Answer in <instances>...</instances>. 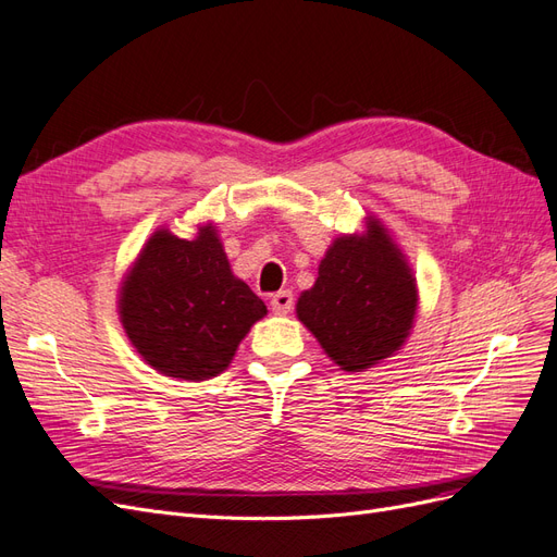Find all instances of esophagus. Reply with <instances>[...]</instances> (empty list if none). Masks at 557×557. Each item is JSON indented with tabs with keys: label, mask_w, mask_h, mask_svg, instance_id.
<instances>
[{
	"label": "esophagus",
	"mask_w": 557,
	"mask_h": 557,
	"mask_svg": "<svg viewBox=\"0 0 557 557\" xmlns=\"http://www.w3.org/2000/svg\"><path fill=\"white\" fill-rule=\"evenodd\" d=\"M269 307H272V311L276 315H288L295 307V297H293L290 290H281L272 297V301H269Z\"/></svg>",
	"instance_id": "34e87169"
}]
</instances>
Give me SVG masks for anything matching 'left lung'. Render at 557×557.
<instances>
[{
  "label": "left lung",
  "mask_w": 557,
  "mask_h": 557,
  "mask_svg": "<svg viewBox=\"0 0 557 557\" xmlns=\"http://www.w3.org/2000/svg\"><path fill=\"white\" fill-rule=\"evenodd\" d=\"M416 311L413 269L376 215L364 218V232L330 244L313 288L297 299L301 325L350 374L393 358L409 339Z\"/></svg>",
  "instance_id": "1"
}]
</instances>
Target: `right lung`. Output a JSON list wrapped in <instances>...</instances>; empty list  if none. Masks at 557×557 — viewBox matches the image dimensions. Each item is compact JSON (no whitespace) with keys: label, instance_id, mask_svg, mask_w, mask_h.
Returning a JSON list of instances; mask_svg holds the SVG:
<instances>
[{"label":"right lung","instance_id":"right-lung-1","mask_svg":"<svg viewBox=\"0 0 557 557\" xmlns=\"http://www.w3.org/2000/svg\"><path fill=\"white\" fill-rule=\"evenodd\" d=\"M117 313L156 372L207 381L225 372L267 307L232 274L218 230L207 223L193 239L170 227L150 234L117 290Z\"/></svg>","mask_w":557,"mask_h":557}]
</instances>
